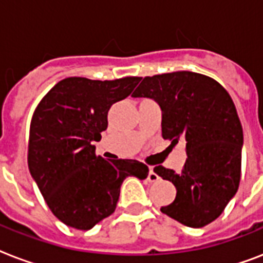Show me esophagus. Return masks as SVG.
Masks as SVG:
<instances>
[{
	"label": "esophagus",
	"mask_w": 263,
	"mask_h": 263,
	"mask_svg": "<svg viewBox=\"0 0 263 263\" xmlns=\"http://www.w3.org/2000/svg\"><path fill=\"white\" fill-rule=\"evenodd\" d=\"M158 175H157L156 172H154V169L153 168H148V176H147V180L150 181V183H156V181H158Z\"/></svg>",
	"instance_id": "34e87169"
}]
</instances>
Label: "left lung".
I'll list each match as a JSON object with an SVG mask.
<instances>
[{
  "instance_id": "left-lung-1",
  "label": "left lung",
  "mask_w": 263,
  "mask_h": 263,
  "mask_svg": "<svg viewBox=\"0 0 263 263\" xmlns=\"http://www.w3.org/2000/svg\"><path fill=\"white\" fill-rule=\"evenodd\" d=\"M132 97L160 105L164 139L185 140L188 158L181 172L154 168L177 191L161 212L191 228L210 224L240 181L243 128L232 98L214 79L188 71L147 76Z\"/></svg>"
}]
</instances>
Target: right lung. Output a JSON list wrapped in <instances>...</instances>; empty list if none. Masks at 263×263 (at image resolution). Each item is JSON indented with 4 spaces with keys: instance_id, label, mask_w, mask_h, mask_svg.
<instances>
[{
    "instance_id": "add662e5",
    "label": "right lung",
    "mask_w": 263,
    "mask_h": 263,
    "mask_svg": "<svg viewBox=\"0 0 263 263\" xmlns=\"http://www.w3.org/2000/svg\"><path fill=\"white\" fill-rule=\"evenodd\" d=\"M140 78L90 80L67 78L47 92L31 120L28 168L57 218L88 231L115 212L128 176L147 177L135 160L106 161L94 142L107 128V111L127 98Z\"/></svg>"
}]
</instances>
